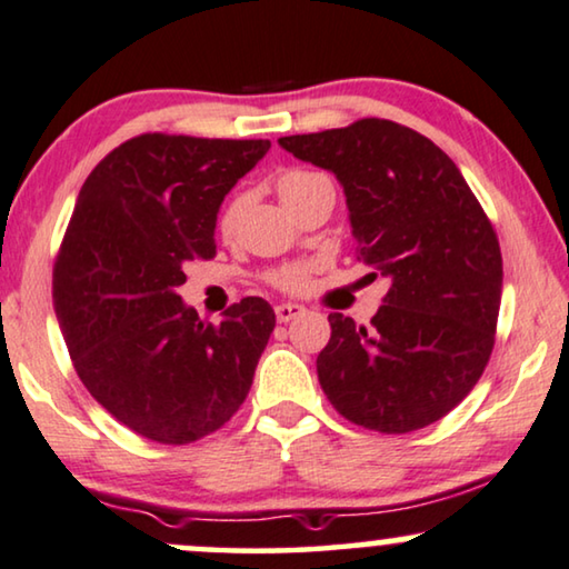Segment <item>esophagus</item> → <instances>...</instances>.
Here are the masks:
<instances>
[{
    "mask_svg": "<svg viewBox=\"0 0 569 569\" xmlns=\"http://www.w3.org/2000/svg\"><path fill=\"white\" fill-rule=\"evenodd\" d=\"M274 316H277L279 323H290V320L305 316V308L298 302H279L274 308Z\"/></svg>",
    "mask_w": 569,
    "mask_h": 569,
    "instance_id": "esophagus-1",
    "label": "esophagus"
}]
</instances>
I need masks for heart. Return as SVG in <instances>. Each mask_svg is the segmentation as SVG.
Masks as SVG:
<instances>
[{"instance_id":"b5f03b06","label":"heart","mask_w":569,"mask_h":569,"mask_svg":"<svg viewBox=\"0 0 569 569\" xmlns=\"http://www.w3.org/2000/svg\"><path fill=\"white\" fill-rule=\"evenodd\" d=\"M318 179H323V174H312V171H300V169H292L287 171V174H282L277 179V194L279 200H282L284 204H290L295 197H300L305 189H308L310 184H316ZM241 210H243V200L241 197H233L230 200L223 212H220L218 218V230L220 236L226 238H233L236 228H238V220H241ZM310 274H312V267L310 264H290V267H282L279 271H274L271 274V284L279 287V290H287V292H300L308 287L310 282Z\"/></svg>"}]
</instances>
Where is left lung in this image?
<instances>
[{"mask_svg":"<svg viewBox=\"0 0 569 569\" xmlns=\"http://www.w3.org/2000/svg\"><path fill=\"white\" fill-rule=\"evenodd\" d=\"M279 146L333 171L359 259L390 279L369 328L328 316L316 361L326 398L369 431L439 421L485 372L503 292L498 236L462 171L426 136L380 118Z\"/></svg>","mask_w":569,"mask_h":569,"instance_id":"8db88e82","label":"left lung"}]
</instances>
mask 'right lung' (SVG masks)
Here are the masks:
<instances>
[{"label":"right lung","instance_id":"add662e5","mask_svg":"<svg viewBox=\"0 0 569 569\" xmlns=\"http://www.w3.org/2000/svg\"><path fill=\"white\" fill-rule=\"evenodd\" d=\"M269 141L143 133L97 163L53 267V308L79 380L130 431L189 443L230 421L251 390L274 310L243 298L220 326L177 287L216 257L226 194Z\"/></svg>","mask_w":569,"mask_h":569}]
</instances>
